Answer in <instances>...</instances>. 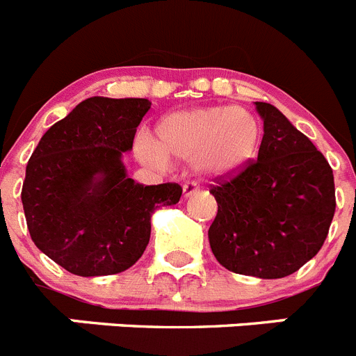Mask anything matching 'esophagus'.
Wrapping results in <instances>:
<instances>
[{
    "label": "esophagus",
    "mask_w": 356,
    "mask_h": 356,
    "mask_svg": "<svg viewBox=\"0 0 356 356\" xmlns=\"http://www.w3.org/2000/svg\"><path fill=\"white\" fill-rule=\"evenodd\" d=\"M197 190H199V186H197V182H193V181L184 182V186H182V193H184V197L193 195Z\"/></svg>",
    "instance_id": "esophagus-1"
}]
</instances>
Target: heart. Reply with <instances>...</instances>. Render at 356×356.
Listing matches in <instances>:
<instances>
[{
  "label": "heart",
  "instance_id": "b5f03b06",
  "mask_svg": "<svg viewBox=\"0 0 356 356\" xmlns=\"http://www.w3.org/2000/svg\"><path fill=\"white\" fill-rule=\"evenodd\" d=\"M259 123L243 107H204L168 114L157 123L156 143L138 140V152L156 163L165 157L191 159L208 175L233 174L252 159L259 145Z\"/></svg>",
  "mask_w": 356,
  "mask_h": 356
}]
</instances>
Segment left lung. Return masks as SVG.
<instances>
[{
  "instance_id": "1",
  "label": "left lung",
  "mask_w": 356,
  "mask_h": 356,
  "mask_svg": "<svg viewBox=\"0 0 356 356\" xmlns=\"http://www.w3.org/2000/svg\"><path fill=\"white\" fill-rule=\"evenodd\" d=\"M264 118L258 159L216 177L218 204L209 245L227 270L277 280L321 251L335 215V182L326 157L285 114L256 102Z\"/></svg>"
}]
</instances>
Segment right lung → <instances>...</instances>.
Returning <instances> with one entry per match:
<instances>
[{
	"mask_svg": "<svg viewBox=\"0 0 356 356\" xmlns=\"http://www.w3.org/2000/svg\"><path fill=\"white\" fill-rule=\"evenodd\" d=\"M147 98L92 97L46 131L26 165L21 200L30 236L75 276H109L141 258L150 218L177 204V182L143 186L122 163L150 109Z\"/></svg>",
	"mask_w": 356,
	"mask_h": 356,
	"instance_id": "1",
	"label": "right lung"
}]
</instances>
